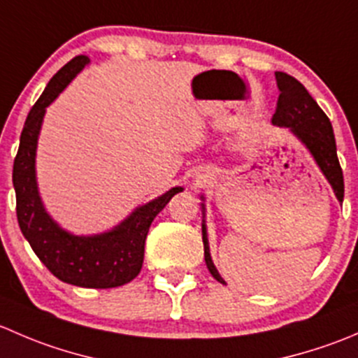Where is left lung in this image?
Instances as JSON below:
<instances>
[{"mask_svg": "<svg viewBox=\"0 0 358 358\" xmlns=\"http://www.w3.org/2000/svg\"><path fill=\"white\" fill-rule=\"evenodd\" d=\"M275 79L279 86V100H277V109L272 122L289 128L308 147L317 164L320 166L326 178L333 185L338 201H343L345 182H343V169L336 154L334 133L329 117L317 106L315 100L298 79L286 72H275ZM202 243H204V259L208 270L218 282L225 284L216 266L213 265L204 223H202Z\"/></svg>", "mask_w": 358, "mask_h": 358, "instance_id": "obj_1", "label": "left lung"}]
</instances>
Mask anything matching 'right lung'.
Instances as JSON below:
<instances>
[{
    "mask_svg": "<svg viewBox=\"0 0 358 358\" xmlns=\"http://www.w3.org/2000/svg\"><path fill=\"white\" fill-rule=\"evenodd\" d=\"M86 64L88 57L85 55L66 64L50 79L43 95L32 106L20 135L19 152L13 161V187L20 230L46 268L57 279L72 286L109 289L122 286L138 275L150 223L175 194L182 192V187H175L164 196L138 208L121 225L102 236H71L50 218L36 187L34 156L39 128L46 107Z\"/></svg>",
    "mask_w": 358,
    "mask_h": 358,
    "instance_id": "1",
    "label": "right lung"
}]
</instances>
